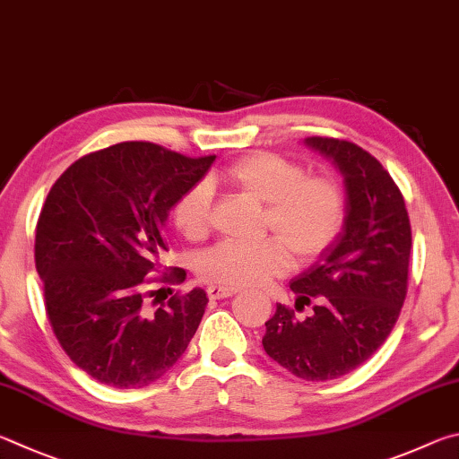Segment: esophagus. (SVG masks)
<instances>
[{
    "instance_id": "1",
    "label": "esophagus",
    "mask_w": 459,
    "mask_h": 459,
    "mask_svg": "<svg viewBox=\"0 0 459 459\" xmlns=\"http://www.w3.org/2000/svg\"><path fill=\"white\" fill-rule=\"evenodd\" d=\"M236 292H239V288L236 286H209L207 288V296L212 300H221V299H230V296H234Z\"/></svg>"
}]
</instances>
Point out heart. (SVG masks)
Here are the masks:
<instances>
[{
	"label": "heart",
	"instance_id": "obj_1",
	"mask_svg": "<svg viewBox=\"0 0 459 459\" xmlns=\"http://www.w3.org/2000/svg\"><path fill=\"white\" fill-rule=\"evenodd\" d=\"M258 204L266 205L264 231L272 238L255 244L220 242L197 260V274L221 286H252L282 276L294 258L307 264L339 242L349 221V193L334 175H308L296 160L276 152H252L220 173ZM175 228L187 239L207 236L212 223V189L195 183L175 201Z\"/></svg>",
	"mask_w": 459,
	"mask_h": 459
}]
</instances>
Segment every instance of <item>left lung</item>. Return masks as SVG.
Listing matches in <instances>:
<instances>
[{"instance_id": "8db88e82", "label": "left lung", "mask_w": 459, "mask_h": 459, "mask_svg": "<svg viewBox=\"0 0 459 459\" xmlns=\"http://www.w3.org/2000/svg\"><path fill=\"white\" fill-rule=\"evenodd\" d=\"M344 175L349 221L318 262L290 282L294 308L316 300L299 318L286 304L266 323L264 351L307 381H328L373 357L395 326L407 296L411 223L405 199L387 169L351 141L310 136Z\"/></svg>"}]
</instances>
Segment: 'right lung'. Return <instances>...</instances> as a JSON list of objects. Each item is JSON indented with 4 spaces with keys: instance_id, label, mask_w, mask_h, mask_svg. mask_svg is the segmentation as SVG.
Here are the masks:
<instances>
[{
    "instance_id": "right-lung-1",
    "label": "right lung",
    "mask_w": 459,
    "mask_h": 459,
    "mask_svg": "<svg viewBox=\"0 0 459 459\" xmlns=\"http://www.w3.org/2000/svg\"><path fill=\"white\" fill-rule=\"evenodd\" d=\"M213 159L126 141L80 157L48 193L34 246L46 315L72 363L99 383L147 387L195 334L207 307L201 288L147 300L163 290L149 284L169 294L183 284V268L152 276L169 250L165 220Z\"/></svg>"
}]
</instances>
